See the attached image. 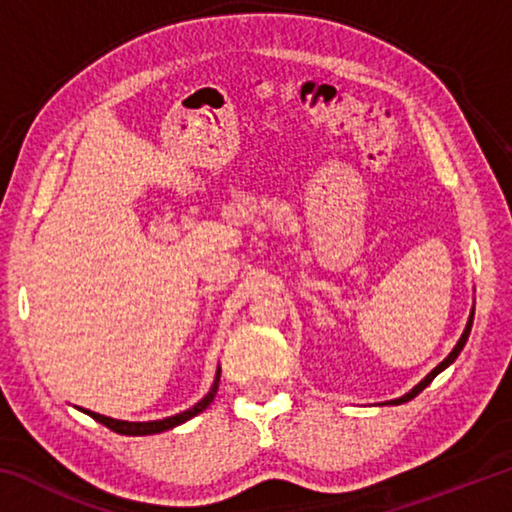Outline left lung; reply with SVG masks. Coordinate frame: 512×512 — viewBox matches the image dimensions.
I'll return each mask as SVG.
<instances>
[{
  "mask_svg": "<svg viewBox=\"0 0 512 512\" xmlns=\"http://www.w3.org/2000/svg\"><path fill=\"white\" fill-rule=\"evenodd\" d=\"M472 320H474V307H472V311H470V318H467V325H465V329H463V334H461V339H458V343L454 345V350L447 354V357L438 363L436 368H433L427 377H424L420 384H415L409 393H404L402 397H397V400H391V402H384V404H388V406H397V404H404V402H411L415 395H420L424 388H427L433 379H436L440 372H443L445 368H449L452 366V363L458 359V354H461V350L465 348V343H467V336H470V332H472Z\"/></svg>",
  "mask_w": 512,
  "mask_h": 512,
  "instance_id": "8db88e82",
  "label": "left lung"
}]
</instances>
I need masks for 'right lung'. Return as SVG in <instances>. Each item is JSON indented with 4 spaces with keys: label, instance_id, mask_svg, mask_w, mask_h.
Segmentation results:
<instances>
[{
    "label": "right lung",
    "instance_id": "1",
    "mask_svg": "<svg viewBox=\"0 0 512 512\" xmlns=\"http://www.w3.org/2000/svg\"><path fill=\"white\" fill-rule=\"evenodd\" d=\"M219 379H221V368H216V377H214V384L210 391H207V395L203 397V400H198L192 409H187L183 413H176V415H169V418H162V420H149V422H128V420H115V418H108V415H101V413H94V411H88V409H81L79 411L88 413L90 418H94L97 422H101L103 427H108L112 431L121 433V436H151V433H162L167 429H173L178 427V424H183L187 420H192L194 415L203 413L207 406L212 404L216 391H219Z\"/></svg>",
    "mask_w": 512,
    "mask_h": 512
}]
</instances>
